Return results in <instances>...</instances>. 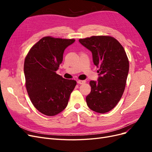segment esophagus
I'll return each mask as SVG.
<instances>
[{
  "label": "esophagus",
  "mask_w": 152,
  "mask_h": 152,
  "mask_svg": "<svg viewBox=\"0 0 152 152\" xmlns=\"http://www.w3.org/2000/svg\"><path fill=\"white\" fill-rule=\"evenodd\" d=\"M77 83L79 84H84L86 83V80H77Z\"/></svg>",
  "instance_id": "34e87169"
}]
</instances>
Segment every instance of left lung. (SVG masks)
Wrapping results in <instances>:
<instances>
[{
  "instance_id": "1",
  "label": "left lung",
  "mask_w": 152,
  "mask_h": 152,
  "mask_svg": "<svg viewBox=\"0 0 152 152\" xmlns=\"http://www.w3.org/2000/svg\"><path fill=\"white\" fill-rule=\"evenodd\" d=\"M79 41L91 50L93 63L99 68L98 82H89L87 104L93 111L107 113L117 104L125 89L129 68L127 54L120 42L110 36H92Z\"/></svg>"
}]
</instances>
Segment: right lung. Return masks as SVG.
Here are the masks:
<instances>
[{
	"instance_id": "1",
	"label": "right lung",
	"mask_w": 152,
	"mask_h": 152,
	"mask_svg": "<svg viewBox=\"0 0 152 152\" xmlns=\"http://www.w3.org/2000/svg\"><path fill=\"white\" fill-rule=\"evenodd\" d=\"M75 40L44 37L32 46L25 58L27 93L36 109L45 115L61 112L77 84L75 80L65 79L56 73L64 50Z\"/></svg>"
}]
</instances>
